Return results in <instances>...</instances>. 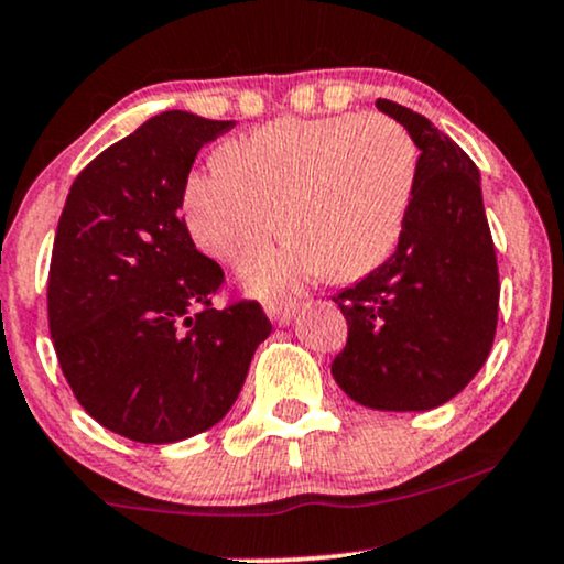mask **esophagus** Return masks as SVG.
Instances as JSON below:
<instances>
[{"label":"esophagus","instance_id":"obj_1","mask_svg":"<svg viewBox=\"0 0 564 564\" xmlns=\"http://www.w3.org/2000/svg\"><path fill=\"white\" fill-rule=\"evenodd\" d=\"M267 314L276 327H288L295 314V303H267Z\"/></svg>","mask_w":564,"mask_h":564}]
</instances>
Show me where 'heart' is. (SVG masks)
<instances>
[{
	"label": "heart",
	"mask_w": 564,
	"mask_h": 564,
	"mask_svg": "<svg viewBox=\"0 0 564 564\" xmlns=\"http://www.w3.org/2000/svg\"><path fill=\"white\" fill-rule=\"evenodd\" d=\"M420 152L388 116L280 118L224 148L184 184L187 227L205 253L245 267L250 293L280 297L311 276L348 282L393 253L414 195Z\"/></svg>",
	"instance_id": "heart-1"
}]
</instances>
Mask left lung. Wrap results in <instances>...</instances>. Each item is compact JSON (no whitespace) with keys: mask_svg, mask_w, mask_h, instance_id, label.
<instances>
[{"mask_svg":"<svg viewBox=\"0 0 564 564\" xmlns=\"http://www.w3.org/2000/svg\"><path fill=\"white\" fill-rule=\"evenodd\" d=\"M420 148L399 248L333 301L348 322L333 377L356 403L427 412L480 372L499 322V267L478 165L420 112L390 99Z\"/></svg>","mask_w":564,"mask_h":564,"instance_id":"8db88e82","label":"left lung"}]
</instances>
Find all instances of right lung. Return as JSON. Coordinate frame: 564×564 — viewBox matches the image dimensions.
Returning a JSON list of instances; mask_svg holds the SVG:
<instances>
[{"label": "right lung", "mask_w": 564, "mask_h": 564, "mask_svg": "<svg viewBox=\"0 0 564 564\" xmlns=\"http://www.w3.org/2000/svg\"><path fill=\"white\" fill-rule=\"evenodd\" d=\"M235 121L165 110L76 176L52 245L46 314L84 412L139 443L214 427L271 333L258 301L216 308L224 269L178 216L203 144Z\"/></svg>", "instance_id": "1"}]
</instances>
